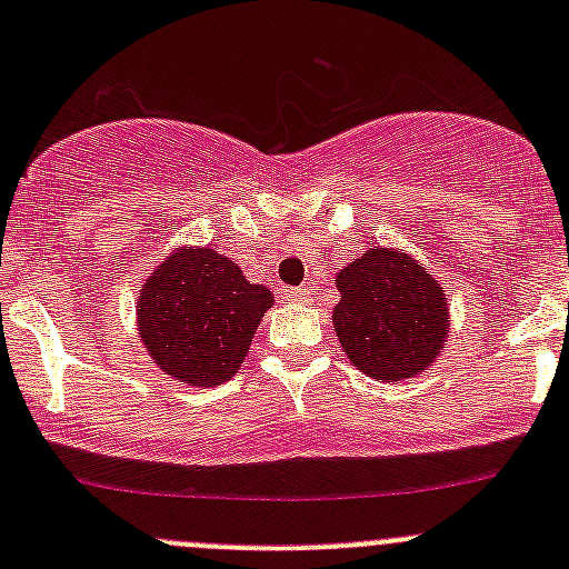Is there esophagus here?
I'll return each instance as SVG.
<instances>
[{"instance_id": "34e87169", "label": "esophagus", "mask_w": 569, "mask_h": 569, "mask_svg": "<svg viewBox=\"0 0 569 569\" xmlns=\"http://www.w3.org/2000/svg\"><path fill=\"white\" fill-rule=\"evenodd\" d=\"M283 300L306 306V302H311V289H306V286H300V289H283Z\"/></svg>"}]
</instances>
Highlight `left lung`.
<instances>
[{
  "label": "left lung",
  "mask_w": 569,
  "mask_h": 569,
  "mask_svg": "<svg viewBox=\"0 0 569 569\" xmlns=\"http://www.w3.org/2000/svg\"><path fill=\"white\" fill-rule=\"evenodd\" d=\"M332 327L349 363L377 382L432 369L451 332L449 297L412 252L371 244L338 269Z\"/></svg>",
  "instance_id": "1"
}]
</instances>
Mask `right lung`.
I'll return each mask as SVG.
<instances>
[{
  "mask_svg": "<svg viewBox=\"0 0 569 569\" xmlns=\"http://www.w3.org/2000/svg\"><path fill=\"white\" fill-rule=\"evenodd\" d=\"M274 306L217 248L181 244L146 278L137 338L159 371L192 388H214L242 369L263 313Z\"/></svg>",
  "mask_w": 569,
  "mask_h": 569,
  "instance_id": "1",
  "label": "right lung"
}]
</instances>
